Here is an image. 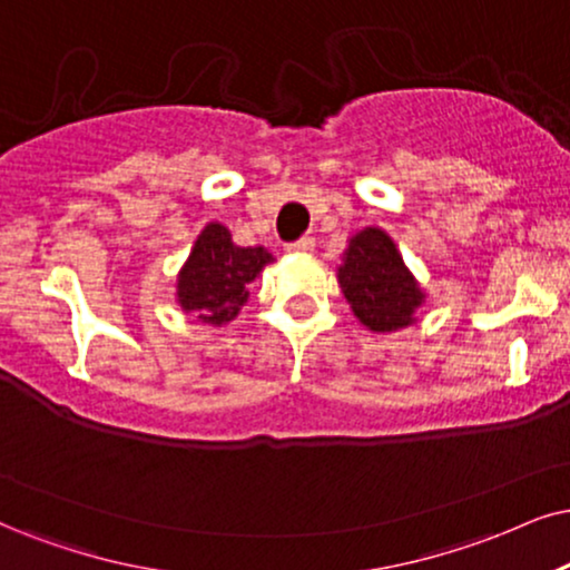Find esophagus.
<instances>
[{
    "mask_svg": "<svg viewBox=\"0 0 570 570\" xmlns=\"http://www.w3.org/2000/svg\"><path fill=\"white\" fill-rule=\"evenodd\" d=\"M313 249H315L313 236H302V239L286 244V252H294V255H307V252H313Z\"/></svg>",
    "mask_w": 570,
    "mask_h": 570,
    "instance_id": "34e87169",
    "label": "esophagus"
}]
</instances>
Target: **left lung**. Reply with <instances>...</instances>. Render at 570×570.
Wrapping results in <instances>:
<instances>
[{
  "instance_id": "left-lung-1",
  "label": "left lung",
  "mask_w": 570,
  "mask_h": 570,
  "mask_svg": "<svg viewBox=\"0 0 570 570\" xmlns=\"http://www.w3.org/2000/svg\"><path fill=\"white\" fill-rule=\"evenodd\" d=\"M338 286L360 323L381 334L407 326L423 299L394 242L379 228L352 236L338 268Z\"/></svg>"
}]
</instances>
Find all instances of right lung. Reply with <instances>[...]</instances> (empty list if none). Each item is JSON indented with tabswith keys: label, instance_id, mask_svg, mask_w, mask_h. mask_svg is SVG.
Masks as SVG:
<instances>
[{
	"label": "right lung",
	"instance_id": "obj_1",
	"mask_svg": "<svg viewBox=\"0 0 570 570\" xmlns=\"http://www.w3.org/2000/svg\"><path fill=\"white\" fill-rule=\"evenodd\" d=\"M273 261L263 247H236L228 228L210 223L178 276V302L199 321L228 323L247 302V284Z\"/></svg>",
	"mask_w": 570,
	"mask_h": 570
}]
</instances>
